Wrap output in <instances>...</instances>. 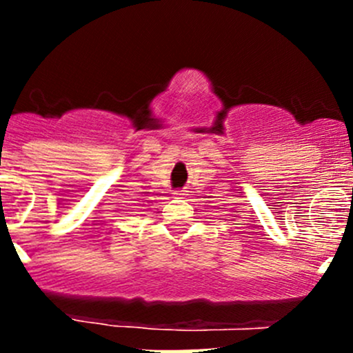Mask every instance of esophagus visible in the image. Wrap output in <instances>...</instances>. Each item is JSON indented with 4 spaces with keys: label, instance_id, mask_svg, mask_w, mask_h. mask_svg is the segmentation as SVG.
<instances>
[{
    "label": "esophagus",
    "instance_id": "1",
    "mask_svg": "<svg viewBox=\"0 0 353 353\" xmlns=\"http://www.w3.org/2000/svg\"><path fill=\"white\" fill-rule=\"evenodd\" d=\"M174 194H176V196H184V191H176Z\"/></svg>",
    "mask_w": 353,
    "mask_h": 353
}]
</instances>
